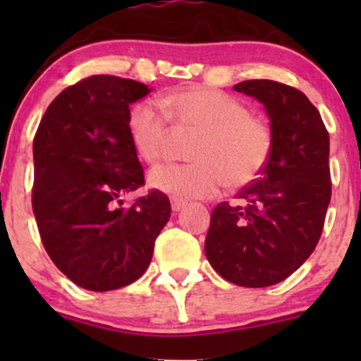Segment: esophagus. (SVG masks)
I'll return each instance as SVG.
<instances>
[{"instance_id": "obj_1", "label": "esophagus", "mask_w": 361, "mask_h": 361, "mask_svg": "<svg viewBox=\"0 0 361 361\" xmlns=\"http://www.w3.org/2000/svg\"><path fill=\"white\" fill-rule=\"evenodd\" d=\"M185 206H187V202L181 201V199H173V201H171V207H173L174 213H178V211H181Z\"/></svg>"}]
</instances>
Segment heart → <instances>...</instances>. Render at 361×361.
Segmentation results:
<instances>
[{"label": "heart", "instance_id": "b5f03b06", "mask_svg": "<svg viewBox=\"0 0 361 361\" xmlns=\"http://www.w3.org/2000/svg\"><path fill=\"white\" fill-rule=\"evenodd\" d=\"M140 101L127 113V136L145 162H157L167 140V118L201 130L190 164H160L148 173V187L174 199H206L225 183L245 187L260 174L272 150L267 123L250 115L246 104L207 87H183L160 99Z\"/></svg>", "mask_w": 361, "mask_h": 361}]
</instances>
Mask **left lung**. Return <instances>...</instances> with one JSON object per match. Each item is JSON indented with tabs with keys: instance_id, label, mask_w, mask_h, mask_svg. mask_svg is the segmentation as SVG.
Segmentation results:
<instances>
[{
	"instance_id": "left-lung-1",
	"label": "left lung",
	"mask_w": 361,
	"mask_h": 361,
	"mask_svg": "<svg viewBox=\"0 0 361 361\" xmlns=\"http://www.w3.org/2000/svg\"><path fill=\"white\" fill-rule=\"evenodd\" d=\"M234 90L264 104L272 150L238 202L214 207L204 251L224 279L264 288L293 274L322 238L332 195L330 137L314 104L293 87L246 80Z\"/></svg>"
}]
</instances>
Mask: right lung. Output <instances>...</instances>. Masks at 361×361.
Returning <instances> with one entry per match:
<instances>
[{
  "label": "right lung",
  "mask_w": 361,
  "mask_h": 361,
  "mask_svg": "<svg viewBox=\"0 0 361 361\" xmlns=\"http://www.w3.org/2000/svg\"><path fill=\"white\" fill-rule=\"evenodd\" d=\"M148 92L120 76L80 80L50 103L32 141L39 238L57 269L90 292L141 278L171 216L157 190L122 207V195L145 185L126 122L129 104Z\"/></svg>",
  "instance_id": "1"
}]
</instances>
